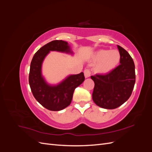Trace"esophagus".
Returning <instances> with one entry per match:
<instances>
[{"instance_id": "1", "label": "esophagus", "mask_w": 152, "mask_h": 152, "mask_svg": "<svg viewBox=\"0 0 152 152\" xmlns=\"http://www.w3.org/2000/svg\"><path fill=\"white\" fill-rule=\"evenodd\" d=\"M84 76H85V77H86V78H87V77H90L91 72V70H90V69H89V68H86L85 70H84Z\"/></svg>"}]
</instances>
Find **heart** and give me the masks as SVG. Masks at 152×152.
Masks as SVG:
<instances>
[{
    "instance_id": "b5f03b06",
    "label": "heart",
    "mask_w": 152,
    "mask_h": 152,
    "mask_svg": "<svg viewBox=\"0 0 152 152\" xmlns=\"http://www.w3.org/2000/svg\"><path fill=\"white\" fill-rule=\"evenodd\" d=\"M94 61L98 63L96 70L101 73H107L115 67L120 61V54L115 50H99L96 53Z\"/></svg>"
}]
</instances>
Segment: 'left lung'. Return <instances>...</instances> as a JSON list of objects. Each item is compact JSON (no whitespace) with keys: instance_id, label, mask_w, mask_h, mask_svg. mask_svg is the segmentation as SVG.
Here are the masks:
<instances>
[{"instance_id":"1","label":"left lung","mask_w":152,"mask_h":152,"mask_svg":"<svg viewBox=\"0 0 152 152\" xmlns=\"http://www.w3.org/2000/svg\"><path fill=\"white\" fill-rule=\"evenodd\" d=\"M120 65L105 75L91 76L94 82L93 102L105 109H115L129 98L136 82L133 59L124 48L117 45Z\"/></svg>"}]
</instances>
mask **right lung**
<instances>
[{"mask_svg": "<svg viewBox=\"0 0 152 152\" xmlns=\"http://www.w3.org/2000/svg\"><path fill=\"white\" fill-rule=\"evenodd\" d=\"M50 50L72 53L68 43L63 40H53L44 45L35 53L30 64L29 84L34 98L44 108L51 111H59L71 103L73 92L85 80L83 72L72 75L57 86L46 83L41 74L45 57Z\"/></svg>", "mask_w": 152, "mask_h": 152, "instance_id": "1", "label": "right lung"}]
</instances>
